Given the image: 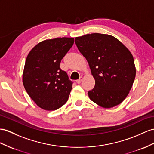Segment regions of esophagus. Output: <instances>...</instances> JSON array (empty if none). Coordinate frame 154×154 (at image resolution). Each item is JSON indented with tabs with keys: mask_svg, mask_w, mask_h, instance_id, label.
I'll return each instance as SVG.
<instances>
[{
	"mask_svg": "<svg viewBox=\"0 0 154 154\" xmlns=\"http://www.w3.org/2000/svg\"><path fill=\"white\" fill-rule=\"evenodd\" d=\"M82 77L81 76V77L79 78V79L76 80L77 84H80V83H81V82H82Z\"/></svg>",
	"mask_w": 154,
	"mask_h": 154,
	"instance_id": "34e87169",
	"label": "esophagus"
}]
</instances>
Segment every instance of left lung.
Segmentation results:
<instances>
[{
	"label": "left lung",
	"mask_w": 154,
	"mask_h": 154,
	"mask_svg": "<svg viewBox=\"0 0 154 154\" xmlns=\"http://www.w3.org/2000/svg\"><path fill=\"white\" fill-rule=\"evenodd\" d=\"M78 50L86 59L95 87L89 99L99 106L110 108L122 103L128 95L136 76L133 55L113 36L88 34L75 38Z\"/></svg>",
	"instance_id": "1"
}]
</instances>
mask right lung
Instances as JSON below:
<instances>
[{
	"label": "right lung",
	"instance_id": "right-lung-1",
	"mask_svg": "<svg viewBox=\"0 0 154 154\" xmlns=\"http://www.w3.org/2000/svg\"><path fill=\"white\" fill-rule=\"evenodd\" d=\"M73 38H56L40 42L29 52L25 61L23 84L37 106L55 110L66 103L72 88L60 63L72 46Z\"/></svg>",
	"mask_w": 154,
	"mask_h": 154
}]
</instances>
